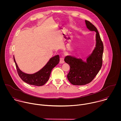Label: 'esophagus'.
<instances>
[{
  "mask_svg": "<svg viewBox=\"0 0 121 121\" xmlns=\"http://www.w3.org/2000/svg\"><path fill=\"white\" fill-rule=\"evenodd\" d=\"M64 58L63 57H61L60 59V64H63L64 63Z\"/></svg>",
  "mask_w": 121,
  "mask_h": 121,
  "instance_id": "esophagus-1",
  "label": "esophagus"
}]
</instances>
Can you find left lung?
<instances>
[{
	"label": "left lung",
	"instance_id": "obj_1",
	"mask_svg": "<svg viewBox=\"0 0 121 121\" xmlns=\"http://www.w3.org/2000/svg\"><path fill=\"white\" fill-rule=\"evenodd\" d=\"M87 28L96 32V45L86 61L75 56H67L65 62L69 65L70 69L67 78L74 85H84L90 83L96 77L102 64L103 45L97 28L90 22L85 20Z\"/></svg>",
	"mask_w": 121,
	"mask_h": 121
}]
</instances>
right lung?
I'll return each mask as SVG.
<instances>
[{
  "label": "right lung",
  "instance_id": "obj_1",
  "mask_svg": "<svg viewBox=\"0 0 121 121\" xmlns=\"http://www.w3.org/2000/svg\"><path fill=\"white\" fill-rule=\"evenodd\" d=\"M13 57L17 72L21 78L29 84L37 86H43L46 83L49 78L53 68L59 63L60 61L59 55L55 56L51 58L41 70L34 74H29L24 73L20 70L16 63L14 56Z\"/></svg>",
  "mask_w": 121,
  "mask_h": 121
}]
</instances>
